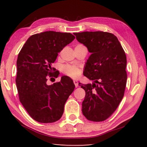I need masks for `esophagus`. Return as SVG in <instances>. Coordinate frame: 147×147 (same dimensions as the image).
<instances>
[{"mask_svg":"<svg viewBox=\"0 0 147 147\" xmlns=\"http://www.w3.org/2000/svg\"><path fill=\"white\" fill-rule=\"evenodd\" d=\"M73 82H74V86H75L76 88H77V87L78 86V81H77V80H74Z\"/></svg>","mask_w":147,"mask_h":147,"instance_id":"esophagus-1","label":"esophagus"}]
</instances>
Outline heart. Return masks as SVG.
I'll return each mask as SVG.
<instances>
[{
    "label": "heart",
    "mask_w": 147,
    "mask_h": 147,
    "mask_svg": "<svg viewBox=\"0 0 147 147\" xmlns=\"http://www.w3.org/2000/svg\"><path fill=\"white\" fill-rule=\"evenodd\" d=\"M63 73L71 78H76L80 74V70L78 67L74 65H65L63 68Z\"/></svg>",
    "instance_id": "heart-1"
}]
</instances>
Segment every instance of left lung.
Returning <instances> with one entry per match:
<instances>
[{"label":"left lung","mask_w":147,"mask_h":147,"mask_svg":"<svg viewBox=\"0 0 147 147\" xmlns=\"http://www.w3.org/2000/svg\"><path fill=\"white\" fill-rule=\"evenodd\" d=\"M74 35L91 53L84 75L94 82L78 84L86 91L83 115L89 121H105L116 110L123 98L127 80L126 54L113 34L97 31Z\"/></svg>","instance_id":"obj_1"}]
</instances>
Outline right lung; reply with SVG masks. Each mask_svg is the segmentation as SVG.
Masks as SVG:
<instances>
[{"mask_svg": "<svg viewBox=\"0 0 147 147\" xmlns=\"http://www.w3.org/2000/svg\"><path fill=\"white\" fill-rule=\"evenodd\" d=\"M75 39L71 33L47 31L27 39L17 60L16 86L19 100L30 116L41 123L58 121L64 105L75 86L68 76L59 82L47 85L49 77H57L52 67L65 47Z\"/></svg>", "mask_w": 147, "mask_h": 147, "instance_id": "right-lung-1", "label": "right lung"}]
</instances>
